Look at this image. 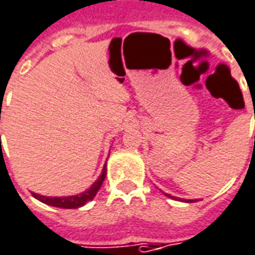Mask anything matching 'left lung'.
Masks as SVG:
<instances>
[{"instance_id":"obj_1","label":"left lung","mask_w":255,"mask_h":255,"mask_svg":"<svg viewBox=\"0 0 255 255\" xmlns=\"http://www.w3.org/2000/svg\"><path fill=\"white\" fill-rule=\"evenodd\" d=\"M169 197H170V195H169ZM190 202H193V201H191V200H190Z\"/></svg>"}]
</instances>
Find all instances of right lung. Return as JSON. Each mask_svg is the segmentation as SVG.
<instances>
[{
  "instance_id": "right-lung-1",
  "label": "right lung",
  "mask_w": 255,
  "mask_h": 255,
  "mask_svg": "<svg viewBox=\"0 0 255 255\" xmlns=\"http://www.w3.org/2000/svg\"><path fill=\"white\" fill-rule=\"evenodd\" d=\"M106 177V166L103 167V171L100 174V177L92 184L91 188H88L84 193L78 194V195H72V197H43V195H39V194L33 193V197L37 198L41 202L47 204V205H51V207L57 208H65V209H74V208H79L85 205L86 202H89L95 198V195L98 194L99 188L102 187L103 181H105Z\"/></svg>"
}]
</instances>
